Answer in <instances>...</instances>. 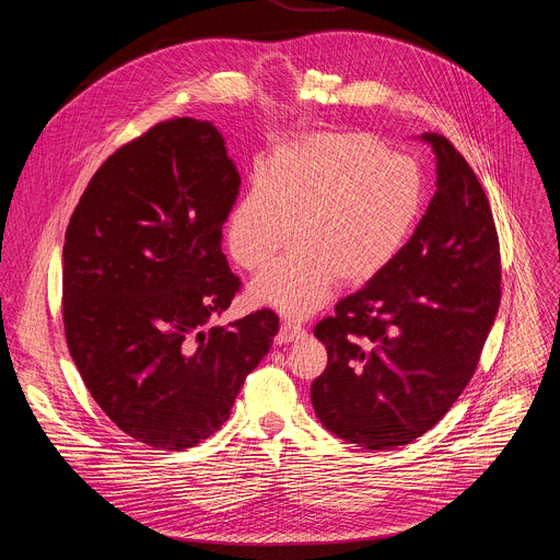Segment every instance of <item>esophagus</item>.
<instances>
[{
  "mask_svg": "<svg viewBox=\"0 0 560 560\" xmlns=\"http://www.w3.org/2000/svg\"><path fill=\"white\" fill-rule=\"evenodd\" d=\"M305 335V330L301 328V324L292 322V318H285V322L281 324V330L277 335V343H290V341H296Z\"/></svg>",
  "mask_w": 560,
  "mask_h": 560,
  "instance_id": "1",
  "label": "esophagus"
}]
</instances>
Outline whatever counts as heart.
<instances>
[{
  "label": "heart",
  "instance_id": "heart-1",
  "mask_svg": "<svg viewBox=\"0 0 560 560\" xmlns=\"http://www.w3.org/2000/svg\"><path fill=\"white\" fill-rule=\"evenodd\" d=\"M423 208V177L410 156L363 132H316L279 148L234 206L225 246L244 270L266 268L250 294L288 316L322 307L335 281L361 285L408 244Z\"/></svg>",
  "mask_w": 560,
  "mask_h": 560
}]
</instances>
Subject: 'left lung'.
Instances as JSON below:
<instances>
[{"instance_id":"left-lung-1","label":"left lung","mask_w":560,"mask_h":560,"mask_svg":"<svg viewBox=\"0 0 560 560\" xmlns=\"http://www.w3.org/2000/svg\"><path fill=\"white\" fill-rule=\"evenodd\" d=\"M436 192L398 257L314 328L328 365L312 381L326 430L365 450L412 443L460 396L501 303L490 201L465 156L436 132Z\"/></svg>"}]
</instances>
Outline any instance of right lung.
Returning <instances> with one entry per match:
<instances>
[{"label":"right lung","instance_id":"1","mask_svg":"<svg viewBox=\"0 0 560 560\" xmlns=\"http://www.w3.org/2000/svg\"><path fill=\"white\" fill-rule=\"evenodd\" d=\"M238 184L210 121L168 119L106 159L66 228L70 357L108 419L154 450L214 434L279 332L266 307L210 328L242 285L221 253Z\"/></svg>","mask_w":560,"mask_h":560}]
</instances>
